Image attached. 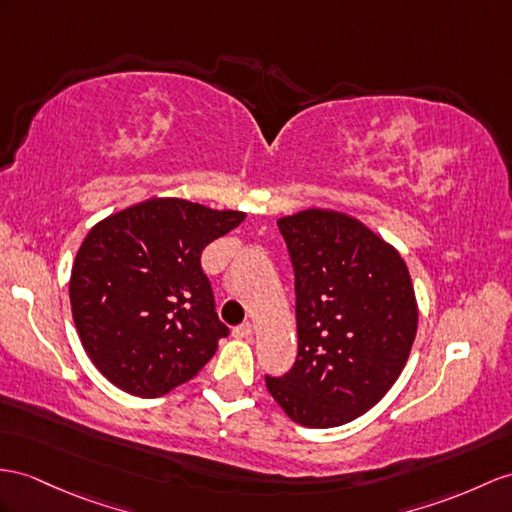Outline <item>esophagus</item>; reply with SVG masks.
<instances>
[{"label":"esophagus","mask_w":512,"mask_h":512,"mask_svg":"<svg viewBox=\"0 0 512 512\" xmlns=\"http://www.w3.org/2000/svg\"><path fill=\"white\" fill-rule=\"evenodd\" d=\"M232 334L236 336V339H252L254 326H252V323H249V321H245V323H241V326H236Z\"/></svg>","instance_id":"obj_1"}]
</instances>
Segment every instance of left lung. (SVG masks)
Wrapping results in <instances>:
<instances>
[{
    "label": "left lung",
    "mask_w": 512,
    "mask_h": 512,
    "mask_svg": "<svg viewBox=\"0 0 512 512\" xmlns=\"http://www.w3.org/2000/svg\"><path fill=\"white\" fill-rule=\"evenodd\" d=\"M295 269L297 360L267 391L306 428H336L389 393L417 336L419 308L400 252L330 208L278 219Z\"/></svg>",
    "instance_id": "1"
}]
</instances>
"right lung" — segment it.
<instances>
[{
    "instance_id": "right-lung-1",
    "label": "right lung",
    "mask_w": 512,
    "mask_h": 512,
    "mask_svg": "<svg viewBox=\"0 0 512 512\" xmlns=\"http://www.w3.org/2000/svg\"><path fill=\"white\" fill-rule=\"evenodd\" d=\"M245 213L152 197L89 230L69 278L84 352L121 391L165 395L195 378L228 336L199 256Z\"/></svg>"
}]
</instances>
